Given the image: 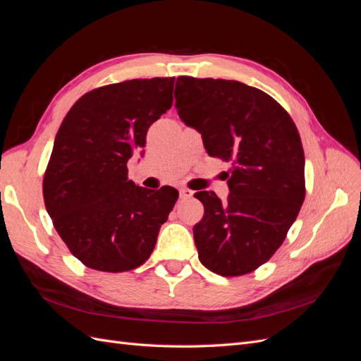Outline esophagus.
I'll use <instances>...</instances> for the list:
<instances>
[{
  "label": "esophagus",
  "mask_w": 361,
  "mask_h": 361,
  "mask_svg": "<svg viewBox=\"0 0 361 361\" xmlns=\"http://www.w3.org/2000/svg\"><path fill=\"white\" fill-rule=\"evenodd\" d=\"M179 192H180L182 199H190V197H192V194H194V191H191L190 188H180Z\"/></svg>",
  "instance_id": "obj_1"
}]
</instances>
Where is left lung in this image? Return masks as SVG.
I'll return each instance as SVG.
<instances>
[{
	"label": "left lung",
	"instance_id": "left-lung-1",
	"mask_svg": "<svg viewBox=\"0 0 361 361\" xmlns=\"http://www.w3.org/2000/svg\"><path fill=\"white\" fill-rule=\"evenodd\" d=\"M174 99L207 155L232 161L227 202L212 191L194 195L204 206L192 228L199 259L215 274H248L283 244L304 202L298 129L276 99L239 81L179 76Z\"/></svg>",
	"mask_w": 361,
	"mask_h": 361
}]
</instances>
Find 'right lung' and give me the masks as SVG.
<instances>
[{
    "label": "right lung",
    "mask_w": 361,
    "mask_h": 361,
    "mask_svg": "<svg viewBox=\"0 0 361 361\" xmlns=\"http://www.w3.org/2000/svg\"><path fill=\"white\" fill-rule=\"evenodd\" d=\"M174 78L130 80L73 104L54 141L43 199L60 238L85 267L123 272L143 265L176 203L171 187L128 179V159L173 104Z\"/></svg>",
    "instance_id": "right-lung-1"
}]
</instances>
